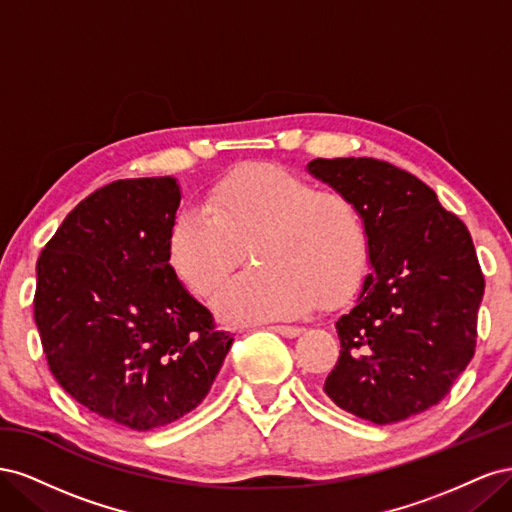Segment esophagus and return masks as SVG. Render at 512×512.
<instances>
[{"instance_id": "esophagus-1", "label": "esophagus", "mask_w": 512, "mask_h": 512, "mask_svg": "<svg viewBox=\"0 0 512 512\" xmlns=\"http://www.w3.org/2000/svg\"><path fill=\"white\" fill-rule=\"evenodd\" d=\"M269 329L284 335V337H297V335L303 333L301 327H290V324H273V327H269Z\"/></svg>"}]
</instances>
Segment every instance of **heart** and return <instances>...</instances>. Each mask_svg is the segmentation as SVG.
<instances>
[{
    "mask_svg": "<svg viewBox=\"0 0 512 512\" xmlns=\"http://www.w3.org/2000/svg\"><path fill=\"white\" fill-rule=\"evenodd\" d=\"M367 243L363 215L348 196L254 164L215 183L203 209L175 215L166 258L185 286L211 297L250 245L260 269L232 280L215 297V309L232 322H258L297 316L318 297H342L359 280Z\"/></svg>",
    "mask_w": 512,
    "mask_h": 512,
    "instance_id": "obj_1",
    "label": "heart"
}]
</instances>
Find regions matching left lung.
Segmentation results:
<instances>
[{
	"instance_id": "obj_1",
	"label": "left lung",
	"mask_w": 512,
	"mask_h": 512,
	"mask_svg": "<svg viewBox=\"0 0 512 512\" xmlns=\"http://www.w3.org/2000/svg\"><path fill=\"white\" fill-rule=\"evenodd\" d=\"M307 168L359 207L371 260L359 299L335 322L342 352L324 393L376 425L425 412L476 350L485 275L470 230L389 162L318 158Z\"/></svg>"
}]
</instances>
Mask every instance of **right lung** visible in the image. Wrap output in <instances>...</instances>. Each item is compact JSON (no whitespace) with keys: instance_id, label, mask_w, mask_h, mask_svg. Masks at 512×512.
Wrapping results in <instances>:
<instances>
[{"instance_id":"1","label":"right lung","mask_w":512,"mask_h":512,"mask_svg":"<svg viewBox=\"0 0 512 512\" xmlns=\"http://www.w3.org/2000/svg\"><path fill=\"white\" fill-rule=\"evenodd\" d=\"M179 198L173 177L108 183L68 213L36 265L51 374L87 410L134 431L192 412L235 339L168 265Z\"/></svg>"}]
</instances>
